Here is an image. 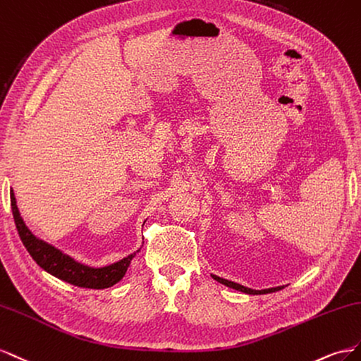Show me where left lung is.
I'll return each mask as SVG.
<instances>
[{
	"label": "left lung",
	"instance_id": "1",
	"mask_svg": "<svg viewBox=\"0 0 361 361\" xmlns=\"http://www.w3.org/2000/svg\"><path fill=\"white\" fill-rule=\"evenodd\" d=\"M213 278L216 281H219L225 286L231 287V289H235V290H240V292H245V293H250V295H260V293H271V292H275V290H280V287H275V289H266V290H252V289H248V287H243L238 283H233V281H228V280H224V278H219L213 275Z\"/></svg>",
	"mask_w": 361,
	"mask_h": 361
}]
</instances>
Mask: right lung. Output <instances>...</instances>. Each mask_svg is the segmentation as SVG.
Instances as JSON below:
<instances>
[{
	"label": "right lung",
	"mask_w": 361,
	"mask_h": 361,
	"mask_svg": "<svg viewBox=\"0 0 361 361\" xmlns=\"http://www.w3.org/2000/svg\"><path fill=\"white\" fill-rule=\"evenodd\" d=\"M10 202H12V213L19 238L23 240L30 255L33 257V260L42 267V269L69 284L87 287V289H106V287H110L122 280V276L126 275L131 263V259L136 255L131 254L118 263H113L106 267H98V269L80 264L72 260L71 257L56 250L54 246L36 239L35 235L30 233L16 207L13 190L10 192Z\"/></svg>",
	"instance_id": "right-lung-1"
}]
</instances>
